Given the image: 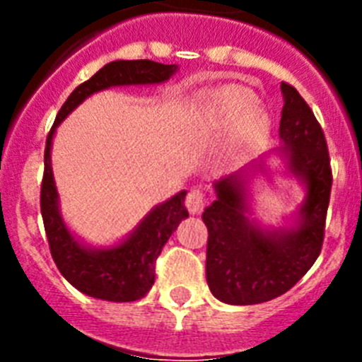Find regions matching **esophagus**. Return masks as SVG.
<instances>
[{
	"label": "esophagus",
	"mask_w": 362,
	"mask_h": 362,
	"mask_svg": "<svg viewBox=\"0 0 362 362\" xmlns=\"http://www.w3.org/2000/svg\"><path fill=\"white\" fill-rule=\"evenodd\" d=\"M185 204H187V209L190 214H201L203 212V206H204V196L203 192L199 190H190L188 192L187 196V201H185Z\"/></svg>",
	"instance_id": "1"
}]
</instances>
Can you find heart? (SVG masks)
Listing matches in <instances>:
<instances>
[{"label":"heart","instance_id":"1","mask_svg":"<svg viewBox=\"0 0 362 362\" xmlns=\"http://www.w3.org/2000/svg\"><path fill=\"white\" fill-rule=\"evenodd\" d=\"M255 103V94L246 86H219L203 98L199 117L212 130H228L243 121L248 132L259 136L267 132L268 117L263 108Z\"/></svg>","mask_w":362,"mask_h":362}]
</instances>
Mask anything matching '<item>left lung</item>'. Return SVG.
Here are the masks:
<instances>
[{
	"label": "left lung",
	"mask_w": 362,
	"mask_h": 362,
	"mask_svg": "<svg viewBox=\"0 0 362 362\" xmlns=\"http://www.w3.org/2000/svg\"><path fill=\"white\" fill-rule=\"evenodd\" d=\"M283 145L214 183L216 201L206 206V283L226 305H259L288 292L321 254L330 203L332 170L325 134L293 86L281 83ZM272 158L284 163L305 199L281 227L264 226L253 212V185L267 177Z\"/></svg>",
	"instance_id": "1"
}]
</instances>
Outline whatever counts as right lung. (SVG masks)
<instances>
[{
    "mask_svg": "<svg viewBox=\"0 0 362 362\" xmlns=\"http://www.w3.org/2000/svg\"><path fill=\"white\" fill-rule=\"evenodd\" d=\"M179 70L177 65H163L150 59L124 62L116 59L99 69L88 81L69 95L57 112L54 127L45 146V174L41 185V216L49 238L50 254L62 276L85 296L112 303H132L143 299L152 288L153 263L165 243L179 223L188 217L185 206L187 190L177 192L170 199L156 204L132 232L119 241L94 246L83 241L69 228L62 216V204L52 172V143L57 127L72 114L86 98L112 86L159 85Z\"/></svg>",
    "mask_w": 362,
    "mask_h": 362,
    "instance_id": "1",
    "label": "right lung"
}]
</instances>
